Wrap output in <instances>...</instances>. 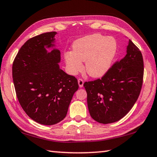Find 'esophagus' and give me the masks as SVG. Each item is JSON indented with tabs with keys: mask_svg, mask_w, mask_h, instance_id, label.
I'll return each mask as SVG.
<instances>
[{
	"mask_svg": "<svg viewBox=\"0 0 157 157\" xmlns=\"http://www.w3.org/2000/svg\"><path fill=\"white\" fill-rule=\"evenodd\" d=\"M78 84H79V86L80 87V88H82V87L83 86V85H84V80H83V79H78Z\"/></svg>",
	"mask_w": 157,
	"mask_h": 157,
	"instance_id": "34e87169",
	"label": "esophagus"
}]
</instances>
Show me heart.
Returning <instances> with one entry per match:
<instances>
[{
	"instance_id": "1",
	"label": "heart",
	"mask_w": 157,
	"mask_h": 157,
	"mask_svg": "<svg viewBox=\"0 0 157 157\" xmlns=\"http://www.w3.org/2000/svg\"><path fill=\"white\" fill-rule=\"evenodd\" d=\"M116 43L112 37L94 34L74 42L72 51L63 55L66 68L71 75L84 69L94 78H101L108 72L116 52Z\"/></svg>"
}]
</instances>
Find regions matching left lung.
Returning a JSON list of instances; mask_svg holds the SVG:
<instances>
[{
    "instance_id": "obj_1",
    "label": "left lung",
    "mask_w": 157,
    "mask_h": 157,
    "mask_svg": "<svg viewBox=\"0 0 157 157\" xmlns=\"http://www.w3.org/2000/svg\"><path fill=\"white\" fill-rule=\"evenodd\" d=\"M126 55L101 79L86 82L87 105L91 118L102 124L121 120L134 105L141 90L143 59L130 40Z\"/></svg>"
}]
</instances>
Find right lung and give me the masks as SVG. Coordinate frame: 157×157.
I'll list each match as a JSON object with an SVG mask.
<instances>
[{"label": "right lung", "instance_id": "add662e5", "mask_svg": "<svg viewBox=\"0 0 157 157\" xmlns=\"http://www.w3.org/2000/svg\"><path fill=\"white\" fill-rule=\"evenodd\" d=\"M56 32L33 37L21 48L12 66L17 96L26 114L36 123L52 125L62 121L76 91L78 80L60 69Z\"/></svg>", "mask_w": 157, "mask_h": 157}]
</instances>
